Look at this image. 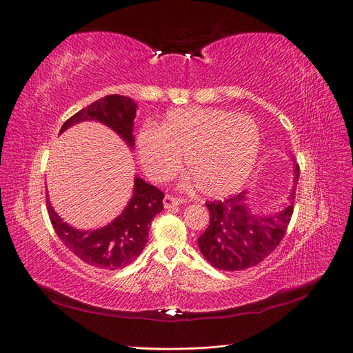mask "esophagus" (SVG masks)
Instances as JSON below:
<instances>
[{
	"label": "esophagus",
	"mask_w": 353,
	"mask_h": 353,
	"mask_svg": "<svg viewBox=\"0 0 353 353\" xmlns=\"http://www.w3.org/2000/svg\"><path fill=\"white\" fill-rule=\"evenodd\" d=\"M183 203H184L183 199H176V197H174V196H165V199H163V206H165V209H172V208H175V206L183 205Z\"/></svg>",
	"instance_id": "34e87169"
}]
</instances>
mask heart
Wrapping results in <instances>:
<instances>
[{
  "label": "heart",
  "instance_id": "heart-1",
  "mask_svg": "<svg viewBox=\"0 0 353 353\" xmlns=\"http://www.w3.org/2000/svg\"><path fill=\"white\" fill-rule=\"evenodd\" d=\"M137 150L147 175L174 176L183 163L203 194L222 197L240 190L254 169L261 132L252 117L225 110H170L160 128L147 125L137 135Z\"/></svg>",
  "mask_w": 353,
  "mask_h": 353
}]
</instances>
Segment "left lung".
I'll list each match as a JSON object with an SVG mask.
<instances>
[{
	"label": "left lung",
	"mask_w": 353,
	"mask_h": 353,
	"mask_svg": "<svg viewBox=\"0 0 353 353\" xmlns=\"http://www.w3.org/2000/svg\"><path fill=\"white\" fill-rule=\"evenodd\" d=\"M293 162V188L275 212L252 209L248 191L223 201L206 203L210 221L199 237V249L206 261L222 271H240L261 263L283 240L290 222L299 165Z\"/></svg>",
	"instance_id": "8db88e82"
}]
</instances>
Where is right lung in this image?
<instances>
[{"instance_id":"1","label":"right lung","mask_w":353,"mask_h":353,"mask_svg":"<svg viewBox=\"0 0 353 353\" xmlns=\"http://www.w3.org/2000/svg\"><path fill=\"white\" fill-rule=\"evenodd\" d=\"M138 105L125 95L112 94L74 113L59 132L70 126L94 121L110 128L134 148V119ZM163 193L144 179L135 176L132 196L117 218L97 230H78L63 221L47 199L48 215L59 239L81 261L100 270L116 271L132 263L141 254L148 239L152 219L163 209Z\"/></svg>"}]
</instances>
